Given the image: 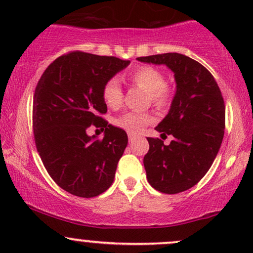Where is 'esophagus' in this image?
<instances>
[{"label":"esophagus","instance_id":"esophagus-1","mask_svg":"<svg viewBox=\"0 0 253 253\" xmlns=\"http://www.w3.org/2000/svg\"><path fill=\"white\" fill-rule=\"evenodd\" d=\"M135 138H136V135L134 134V133H130V132L128 133V140L130 141V143H132Z\"/></svg>","mask_w":253,"mask_h":253}]
</instances>
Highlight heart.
<instances>
[{
	"label": "heart",
	"mask_w": 253,
	"mask_h": 253,
	"mask_svg": "<svg viewBox=\"0 0 253 253\" xmlns=\"http://www.w3.org/2000/svg\"><path fill=\"white\" fill-rule=\"evenodd\" d=\"M133 83L140 86L145 91L149 92L153 102L158 106L167 103L170 97L169 89L164 85L165 78L161 71L151 66H141L129 75ZM103 101L109 108L118 109L123 104V88L117 78H112L104 84L102 91ZM153 118L149 114L139 112H128L121 115L115 120L117 126L128 130V132H139L146 125L151 124Z\"/></svg>",
	"instance_id": "heart-1"
}]
</instances>
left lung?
Segmentation results:
<instances>
[{
  "mask_svg": "<svg viewBox=\"0 0 253 253\" xmlns=\"http://www.w3.org/2000/svg\"><path fill=\"white\" fill-rule=\"evenodd\" d=\"M173 72L176 91L165 118L156 126L169 145L147 138L144 167L151 187L164 194L190 189L213 164L225 132V104L216 81L205 66L181 53L139 57Z\"/></svg>",
  "mask_w": 253,
  "mask_h": 253,
  "instance_id": "left-lung-1",
  "label": "left lung"
}]
</instances>
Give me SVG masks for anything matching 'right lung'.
Listing matches in <instances>:
<instances>
[{
	"label": "right lung",
	"instance_id": "right-lung-1",
	"mask_svg": "<svg viewBox=\"0 0 253 253\" xmlns=\"http://www.w3.org/2000/svg\"><path fill=\"white\" fill-rule=\"evenodd\" d=\"M117 57L71 52L43 71L33 98L37 150L46 170L62 189L94 197L114 182L128 138L100 114L107 112L104 84L129 65ZM91 124L106 128L103 139L90 137Z\"/></svg>",
	"mask_w": 253,
	"mask_h": 253
}]
</instances>
